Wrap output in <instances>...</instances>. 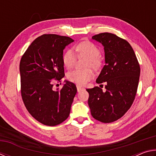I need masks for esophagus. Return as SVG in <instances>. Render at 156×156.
Masks as SVG:
<instances>
[{
	"label": "esophagus",
	"instance_id": "esophagus-1",
	"mask_svg": "<svg viewBox=\"0 0 156 156\" xmlns=\"http://www.w3.org/2000/svg\"><path fill=\"white\" fill-rule=\"evenodd\" d=\"M76 87H77V90H78V92H80L81 91H83L84 89V87H83L81 86H79V85H77L76 86Z\"/></svg>",
	"mask_w": 156,
	"mask_h": 156
}]
</instances>
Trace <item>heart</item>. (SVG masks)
<instances>
[{
    "mask_svg": "<svg viewBox=\"0 0 156 156\" xmlns=\"http://www.w3.org/2000/svg\"><path fill=\"white\" fill-rule=\"evenodd\" d=\"M76 54L79 57L86 56L89 58L87 62V67L97 69L100 67L101 62L100 59V51L96 44L89 41H84L79 43L75 47ZM76 54L73 49H69L63 55V63L67 69L72 68L76 60ZM94 77L93 72L89 69H74L69 72L67 78L71 82L79 85H84Z\"/></svg>",
    "mask_w": 156,
    "mask_h": 156,
    "instance_id": "obj_1",
    "label": "heart"
}]
</instances>
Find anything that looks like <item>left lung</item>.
Instances as JSON below:
<instances>
[{
    "instance_id": "obj_1",
    "label": "left lung",
    "mask_w": 156,
    "mask_h": 156,
    "mask_svg": "<svg viewBox=\"0 0 156 156\" xmlns=\"http://www.w3.org/2000/svg\"><path fill=\"white\" fill-rule=\"evenodd\" d=\"M92 39L104 47L105 65L96 83H106V91L98 87L87 89L88 105L95 119L112 122L125 115L133 104L140 68L133 48L126 41L107 32L95 35Z\"/></svg>"
}]
</instances>
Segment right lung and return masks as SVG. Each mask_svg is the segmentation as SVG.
<instances>
[{
	"label": "right lung",
	"instance_id": "1",
	"mask_svg": "<svg viewBox=\"0 0 156 156\" xmlns=\"http://www.w3.org/2000/svg\"><path fill=\"white\" fill-rule=\"evenodd\" d=\"M73 41L67 36L44 34L31 43L21 58L23 102L29 113L44 125H58L69 115L76 87L65 80L62 88L55 90L53 82L64 78L63 50Z\"/></svg>",
	"mask_w": 156,
	"mask_h": 156
}]
</instances>
